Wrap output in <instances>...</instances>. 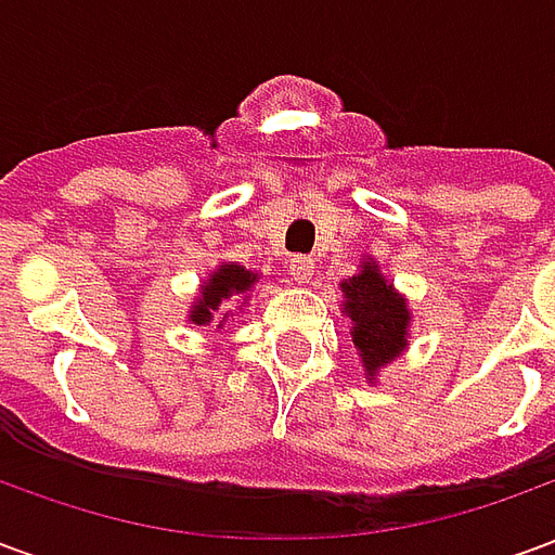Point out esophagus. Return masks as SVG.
<instances>
[{
  "instance_id": "34e87169",
  "label": "esophagus",
  "mask_w": 555,
  "mask_h": 555,
  "mask_svg": "<svg viewBox=\"0 0 555 555\" xmlns=\"http://www.w3.org/2000/svg\"><path fill=\"white\" fill-rule=\"evenodd\" d=\"M288 273L294 276V282H309L314 276V261L309 255H294L288 261Z\"/></svg>"
}]
</instances>
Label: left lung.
Listing matches in <instances>:
<instances>
[{"mask_svg": "<svg viewBox=\"0 0 555 555\" xmlns=\"http://www.w3.org/2000/svg\"><path fill=\"white\" fill-rule=\"evenodd\" d=\"M345 309L353 321V345L360 348V357L365 362V372L377 374L380 365L396 360L401 348L408 345L410 314L408 306L401 302L392 285H386V279L377 273L372 261H365L362 273L348 279L345 285Z\"/></svg>", "mask_w": 555, "mask_h": 555, "instance_id": "left-lung-1", "label": "left lung"}]
</instances>
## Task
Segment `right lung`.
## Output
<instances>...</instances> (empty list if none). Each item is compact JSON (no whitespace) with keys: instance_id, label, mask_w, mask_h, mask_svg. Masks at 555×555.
I'll use <instances>...</instances> for the list:
<instances>
[{"instance_id":"right-lung-1","label":"right lung","mask_w":555,"mask_h":555,"mask_svg":"<svg viewBox=\"0 0 555 555\" xmlns=\"http://www.w3.org/2000/svg\"><path fill=\"white\" fill-rule=\"evenodd\" d=\"M253 282L255 273L243 270L241 264H222L214 273V279L207 285H202V300H198L190 318H193L195 324H210L219 302L229 300L231 294H246V291L253 288ZM219 326H222V321H219Z\"/></svg>"}]
</instances>
